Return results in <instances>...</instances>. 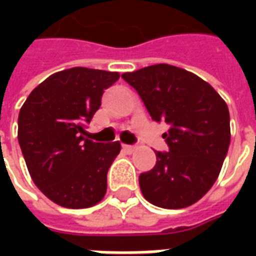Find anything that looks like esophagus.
I'll return each mask as SVG.
<instances>
[{"label":"esophagus","mask_w":256,"mask_h":256,"mask_svg":"<svg viewBox=\"0 0 256 256\" xmlns=\"http://www.w3.org/2000/svg\"><path fill=\"white\" fill-rule=\"evenodd\" d=\"M122 148H123V150L126 152V154H133L134 150H136V146H134V145H126V144H123V145H122Z\"/></svg>","instance_id":"esophagus-1"}]
</instances>
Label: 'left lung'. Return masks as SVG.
<instances>
[{"label":"left lung","mask_w":256,"mask_h":256,"mask_svg":"<svg viewBox=\"0 0 256 256\" xmlns=\"http://www.w3.org/2000/svg\"><path fill=\"white\" fill-rule=\"evenodd\" d=\"M122 78L137 90L154 120L170 124L163 134L168 150H156L155 167L140 174L144 198L163 208L196 203L216 181L230 144L226 102L198 75L168 64Z\"/></svg>","instance_id":"left-lung-1"}]
</instances>
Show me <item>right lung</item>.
Masks as SVG:
<instances>
[{"label": "right lung", "mask_w": 256, "mask_h": 256, "mask_svg": "<svg viewBox=\"0 0 256 256\" xmlns=\"http://www.w3.org/2000/svg\"><path fill=\"white\" fill-rule=\"evenodd\" d=\"M118 79L102 70H64L38 84L20 110L18 140L31 178L62 207L88 208L106 194L120 142H94L86 128Z\"/></svg>", "instance_id": "right-lung-1"}]
</instances>
